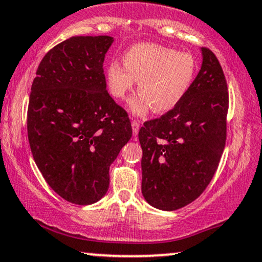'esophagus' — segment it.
Instances as JSON below:
<instances>
[{"mask_svg":"<svg viewBox=\"0 0 262 262\" xmlns=\"http://www.w3.org/2000/svg\"><path fill=\"white\" fill-rule=\"evenodd\" d=\"M139 128H140V124H139V121H132V129H133V135H138L139 133Z\"/></svg>","mask_w":262,"mask_h":262,"instance_id":"34e87169","label":"esophagus"}]
</instances>
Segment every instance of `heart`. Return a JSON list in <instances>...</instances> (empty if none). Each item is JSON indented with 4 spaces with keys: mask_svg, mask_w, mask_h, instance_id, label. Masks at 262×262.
<instances>
[{
    "mask_svg": "<svg viewBox=\"0 0 262 262\" xmlns=\"http://www.w3.org/2000/svg\"><path fill=\"white\" fill-rule=\"evenodd\" d=\"M197 60L191 53L164 45L140 43L130 47L123 62L113 60L106 79L111 95L124 100L138 82L139 95L129 102V110L144 116L150 110L162 114L175 108L187 95L197 74Z\"/></svg>",
    "mask_w": 262,
    "mask_h": 262,
    "instance_id": "obj_1",
    "label": "heart"
}]
</instances>
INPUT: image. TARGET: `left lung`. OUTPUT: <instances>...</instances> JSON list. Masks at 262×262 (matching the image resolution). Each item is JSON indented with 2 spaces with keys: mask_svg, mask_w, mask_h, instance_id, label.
<instances>
[{
  "mask_svg": "<svg viewBox=\"0 0 262 262\" xmlns=\"http://www.w3.org/2000/svg\"><path fill=\"white\" fill-rule=\"evenodd\" d=\"M202 66L187 95L139 130L141 193L161 210L193 202L218 169L227 139L229 95L217 56L202 48Z\"/></svg>",
  "mask_w": 262,
  "mask_h": 262,
  "instance_id": "8db88e82",
  "label": "left lung"
}]
</instances>
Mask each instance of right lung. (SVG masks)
Returning a JSON list of instances; mask_svg holds the SVG:
<instances>
[{
	"label": "right lung",
	"instance_id": "right-lung-1",
	"mask_svg": "<svg viewBox=\"0 0 262 262\" xmlns=\"http://www.w3.org/2000/svg\"><path fill=\"white\" fill-rule=\"evenodd\" d=\"M108 35L71 37L49 50L29 96L27 130L39 171L68 202L106 194L110 166L132 138L128 113L107 91Z\"/></svg>",
	"mask_w": 262,
	"mask_h": 262
}]
</instances>
